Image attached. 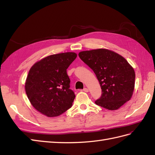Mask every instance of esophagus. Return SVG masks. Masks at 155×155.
<instances>
[{
  "instance_id": "34e87169",
  "label": "esophagus",
  "mask_w": 155,
  "mask_h": 155,
  "mask_svg": "<svg viewBox=\"0 0 155 155\" xmlns=\"http://www.w3.org/2000/svg\"><path fill=\"white\" fill-rule=\"evenodd\" d=\"M83 91H84V92H86V93H88V89L87 88H84V89H83Z\"/></svg>"
}]
</instances>
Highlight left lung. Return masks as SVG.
Returning a JSON list of instances; mask_svg holds the SVG:
<instances>
[{
    "label": "left lung",
    "instance_id": "obj_1",
    "mask_svg": "<svg viewBox=\"0 0 155 155\" xmlns=\"http://www.w3.org/2000/svg\"><path fill=\"white\" fill-rule=\"evenodd\" d=\"M80 58L96 74L102 95L98 106L115 110L130 100L134 90L135 72L123 57L107 48L81 51Z\"/></svg>",
    "mask_w": 155,
    "mask_h": 155
}]
</instances>
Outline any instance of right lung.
Here are the masks:
<instances>
[{
    "instance_id": "right-lung-1",
    "label": "right lung",
    "mask_w": 155,
    "mask_h": 155,
    "mask_svg": "<svg viewBox=\"0 0 155 155\" xmlns=\"http://www.w3.org/2000/svg\"><path fill=\"white\" fill-rule=\"evenodd\" d=\"M77 57L73 52L51 54L32 66L25 87L29 101L39 113L58 117L72 107L75 94L69 88L67 69Z\"/></svg>"
}]
</instances>
